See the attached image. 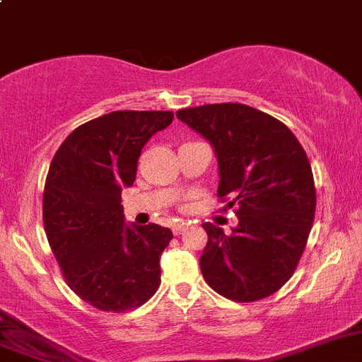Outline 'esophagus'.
I'll list each match as a JSON object with an SVG mask.
<instances>
[{"mask_svg": "<svg viewBox=\"0 0 362 362\" xmlns=\"http://www.w3.org/2000/svg\"><path fill=\"white\" fill-rule=\"evenodd\" d=\"M187 227H188V223L179 222V223H174V226H172V230H174V235H183L185 230H187Z\"/></svg>", "mask_w": 362, "mask_h": 362, "instance_id": "esophagus-1", "label": "esophagus"}]
</instances>
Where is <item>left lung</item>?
Instances as JSON below:
<instances>
[{
	"label": "left lung",
	"instance_id": "1",
	"mask_svg": "<svg viewBox=\"0 0 362 362\" xmlns=\"http://www.w3.org/2000/svg\"><path fill=\"white\" fill-rule=\"evenodd\" d=\"M211 144L218 194L236 206L230 235L206 222L201 272L209 286L236 302L275 293L293 275L308 243L316 192L308 154L281 120L240 103L175 112Z\"/></svg>",
	"mask_w": 362,
	"mask_h": 362
}]
</instances>
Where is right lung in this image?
<instances>
[{"instance_id":"obj_1","label":"right lung","mask_w":362,"mask_h":362,"mask_svg":"<svg viewBox=\"0 0 362 362\" xmlns=\"http://www.w3.org/2000/svg\"><path fill=\"white\" fill-rule=\"evenodd\" d=\"M172 112L120 110L81 124L51 161L42 216L65 282L101 311L146 304L161 281L160 257L172 230L126 223L120 194L133 187L136 163Z\"/></svg>"}]
</instances>
